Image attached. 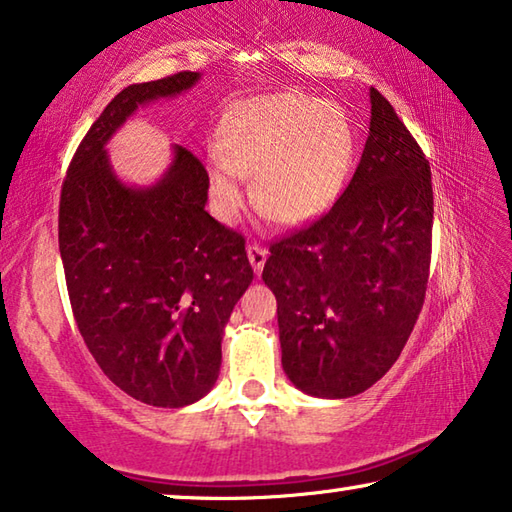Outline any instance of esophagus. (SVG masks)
Masks as SVG:
<instances>
[{"label":"esophagus","instance_id":"obj_1","mask_svg":"<svg viewBox=\"0 0 512 512\" xmlns=\"http://www.w3.org/2000/svg\"><path fill=\"white\" fill-rule=\"evenodd\" d=\"M266 257H269V250L259 246V243H250V246H248V259H250V264H253V269H255L257 275L262 273L264 264H266Z\"/></svg>","mask_w":512,"mask_h":512}]
</instances>
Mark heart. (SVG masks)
<instances>
[{
    "label": "heart",
    "mask_w": 512,
    "mask_h": 512,
    "mask_svg": "<svg viewBox=\"0 0 512 512\" xmlns=\"http://www.w3.org/2000/svg\"><path fill=\"white\" fill-rule=\"evenodd\" d=\"M353 150L346 113L330 100L273 93L232 104L209 164L216 212L234 221L248 202L241 177H253L259 212L285 225L310 223L342 193Z\"/></svg>",
    "instance_id": "heart-1"
}]
</instances>
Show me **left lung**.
<instances>
[{
    "mask_svg": "<svg viewBox=\"0 0 512 512\" xmlns=\"http://www.w3.org/2000/svg\"><path fill=\"white\" fill-rule=\"evenodd\" d=\"M353 180L326 214L271 246L282 367L300 392L348 399L399 360L431 269V166L376 88Z\"/></svg>",
    "mask_w": 512,
    "mask_h": 512,
    "instance_id": "8db88e82",
    "label": "left lung"
}]
</instances>
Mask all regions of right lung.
I'll return each instance as SVG.
<instances>
[{"label": "right lung", "mask_w": 512, "mask_h": 512, "mask_svg": "<svg viewBox=\"0 0 512 512\" xmlns=\"http://www.w3.org/2000/svg\"><path fill=\"white\" fill-rule=\"evenodd\" d=\"M177 72L132 84L107 104L61 186L59 250L77 328L113 385L157 408H184L214 387L230 314L253 282L246 239L205 212L209 175L175 145L157 184L113 173L104 145L132 113L196 84Z\"/></svg>", "instance_id": "right-lung-1"}]
</instances>
